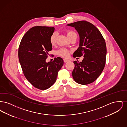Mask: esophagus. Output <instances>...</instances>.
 <instances>
[{
	"instance_id": "34e87169",
	"label": "esophagus",
	"mask_w": 127,
	"mask_h": 127,
	"mask_svg": "<svg viewBox=\"0 0 127 127\" xmlns=\"http://www.w3.org/2000/svg\"><path fill=\"white\" fill-rule=\"evenodd\" d=\"M69 60H67V59H64V62H65V63H66L67 62H68V61H69Z\"/></svg>"
}]
</instances>
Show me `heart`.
I'll return each mask as SVG.
<instances>
[{"label": "heart", "instance_id": "b5f03b06", "mask_svg": "<svg viewBox=\"0 0 127 127\" xmlns=\"http://www.w3.org/2000/svg\"><path fill=\"white\" fill-rule=\"evenodd\" d=\"M74 34L76 33L72 31H68L67 32L66 35L67 37H69V36H71L73 34ZM56 37L57 34L56 33H52L50 37V42L52 45H54L56 42ZM57 54L64 58H67L69 56V51L66 48H61L57 52Z\"/></svg>", "mask_w": 127, "mask_h": 127}]
</instances>
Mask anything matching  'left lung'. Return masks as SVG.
Masks as SVG:
<instances>
[{
    "mask_svg": "<svg viewBox=\"0 0 127 127\" xmlns=\"http://www.w3.org/2000/svg\"><path fill=\"white\" fill-rule=\"evenodd\" d=\"M66 25L74 27L79 36V47L74 52L73 57H84L81 62H73V78L80 84L91 83L100 76L105 65V41L100 32L89 22L83 20Z\"/></svg>",
    "mask_w": 127,
    "mask_h": 127,
    "instance_id": "obj_1",
    "label": "left lung"
}]
</instances>
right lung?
Segmentation results:
<instances>
[{
	"instance_id": "add662e5",
	"label": "right lung",
	"mask_w": 127,
	"mask_h": 127,
	"mask_svg": "<svg viewBox=\"0 0 127 127\" xmlns=\"http://www.w3.org/2000/svg\"><path fill=\"white\" fill-rule=\"evenodd\" d=\"M54 27L36 26L31 28L22 37L18 48V59L26 78L34 87L45 90L54 84L64 64L62 58L46 62L52 50L50 37Z\"/></svg>"
}]
</instances>
